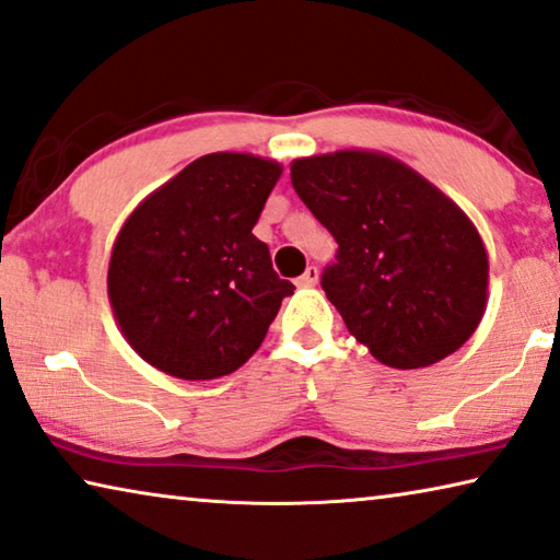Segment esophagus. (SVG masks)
<instances>
[{
  "label": "esophagus",
  "instance_id": "obj_1",
  "mask_svg": "<svg viewBox=\"0 0 560 560\" xmlns=\"http://www.w3.org/2000/svg\"><path fill=\"white\" fill-rule=\"evenodd\" d=\"M299 287H316L318 283V269L316 266H308V269L304 271V277H299Z\"/></svg>",
  "mask_w": 560,
  "mask_h": 560
}]
</instances>
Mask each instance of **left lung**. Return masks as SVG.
<instances>
[{"label":"left lung","mask_w":560,"mask_h":560,"mask_svg":"<svg viewBox=\"0 0 560 560\" xmlns=\"http://www.w3.org/2000/svg\"><path fill=\"white\" fill-rule=\"evenodd\" d=\"M291 184L339 244L322 289L371 357L421 369L471 339L486 312L488 256L446 194L361 149L296 159Z\"/></svg>","instance_id":"1"}]
</instances>
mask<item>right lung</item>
Wrapping results in <instances>:
<instances>
[{"label": "right lung", "instance_id": "right-lung-1", "mask_svg": "<svg viewBox=\"0 0 560 560\" xmlns=\"http://www.w3.org/2000/svg\"><path fill=\"white\" fill-rule=\"evenodd\" d=\"M279 176L271 159L207 154L124 221L106 289L121 334L154 369L209 381L261 346L283 296L294 294L252 234Z\"/></svg>", "mask_w": 560, "mask_h": 560}]
</instances>
